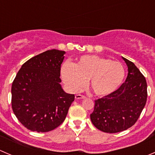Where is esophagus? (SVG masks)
Masks as SVG:
<instances>
[{
	"instance_id": "esophagus-1",
	"label": "esophagus",
	"mask_w": 155,
	"mask_h": 155,
	"mask_svg": "<svg viewBox=\"0 0 155 155\" xmlns=\"http://www.w3.org/2000/svg\"><path fill=\"white\" fill-rule=\"evenodd\" d=\"M75 98H76V100H79V99H85V96H84V95H82V94H76V96H75Z\"/></svg>"
}]
</instances>
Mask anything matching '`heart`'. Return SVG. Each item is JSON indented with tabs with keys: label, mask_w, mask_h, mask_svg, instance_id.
Masks as SVG:
<instances>
[{
	"label": "heart",
	"mask_w": 155,
	"mask_h": 155,
	"mask_svg": "<svg viewBox=\"0 0 155 155\" xmlns=\"http://www.w3.org/2000/svg\"><path fill=\"white\" fill-rule=\"evenodd\" d=\"M61 76L69 91L83 88L88 80L92 91L99 97L111 94L124 80L125 70L121 63L97 55H85L75 64L66 63L61 68Z\"/></svg>",
	"instance_id": "1"
}]
</instances>
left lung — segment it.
Segmentation results:
<instances>
[{
	"instance_id": "left-lung-1",
	"label": "left lung",
	"mask_w": 155,
	"mask_h": 155,
	"mask_svg": "<svg viewBox=\"0 0 155 155\" xmlns=\"http://www.w3.org/2000/svg\"><path fill=\"white\" fill-rule=\"evenodd\" d=\"M122 58L127 66L125 82L111 94L95 101L91 120L98 130L114 134L132 127L147 101L145 78L133 62Z\"/></svg>"
}]
</instances>
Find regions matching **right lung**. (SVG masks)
<instances>
[{
	"label": "right lung",
	"mask_w": 155,
	"mask_h": 155,
	"mask_svg": "<svg viewBox=\"0 0 155 155\" xmlns=\"http://www.w3.org/2000/svg\"><path fill=\"white\" fill-rule=\"evenodd\" d=\"M64 51L48 50L21 66L12 84V108L23 126L48 132L63 123L74 94L62 88L61 64Z\"/></svg>",
	"instance_id": "obj_1"
}]
</instances>
